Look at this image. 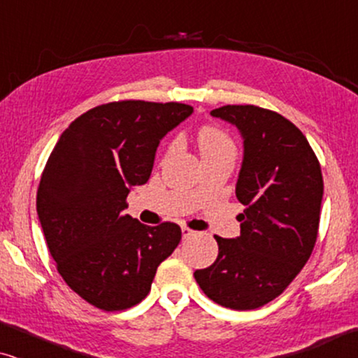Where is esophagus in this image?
Returning <instances> with one entry per match:
<instances>
[{"label": "esophagus", "mask_w": 358, "mask_h": 358, "mask_svg": "<svg viewBox=\"0 0 358 358\" xmlns=\"http://www.w3.org/2000/svg\"><path fill=\"white\" fill-rule=\"evenodd\" d=\"M180 231H182V239H189L190 236H194V234H195V231H192V229H189L185 227L180 229Z\"/></svg>", "instance_id": "obj_1"}]
</instances>
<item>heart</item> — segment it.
I'll return each instance as SVG.
<instances>
[{
	"label": "heart",
	"instance_id": "obj_1",
	"mask_svg": "<svg viewBox=\"0 0 358 358\" xmlns=\"http://www.w3.org/2000/svg\"><path fill=\"white\" fill-rule=\"evenodd\" d=\"M197 143L202 159L215 158V156L223 155H234V151H236L229 135L224 134L223 130L215 129V127H203L199 131Z\"/></svg>",
	"mask_w": 358,
	"mask_h": 358
}]
</instances>
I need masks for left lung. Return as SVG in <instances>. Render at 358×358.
<instances>
[{
  "label": "left lung",
  "mask_w": 358,
  "mask_h": 358,
  "mask_svg": "<svg viewBox=\"0 0 358 358\" xmlns=\"http://www.w3.org/2000/svg\"><path fill=\"white\" fill-rule=\"evenodd\" d=\"M210 115L234 125L243 138L236 197L241 234L215 236L218 257L194 277L205 295L231 310H256L277 298L315 248L322 174L306 136L277 112L223 106Z\"/></svg>",
  "instance_id": "8db88e82"
}]
</instances>
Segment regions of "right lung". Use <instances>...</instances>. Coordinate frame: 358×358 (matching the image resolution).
Returning <instances> with one entry per match:
<instances>
[{"label": "right lung", "mask_w": 358, "mask_h": 358, "mask_svg": "<svg viewBox=\"0 0 358 358\" xmlns=\"http://www.w3.org/2000/svg\"><path fill=\"white\" fill-rule=\"evenodd\" d=\"M192 112L179 102H110L78 117L50 153L38 222L63 280L96 308L140 303L178 248V224L146 227L124 210L127 195L148 182L159 141Z\"/></svg>", "instance_id": "add662e5"}]
</instances>
